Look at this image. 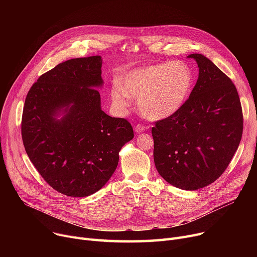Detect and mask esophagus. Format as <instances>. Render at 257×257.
<instances>
[{
    "instance_id": "esophagus-1",
    "label": "esophagus",
    "mask_w": 257,
    "mask_h": 257,
    "mask_svg": "<svg viewBox=\"0 0 257 257\" xmlns=\"http://www.w3.org/2000/svg\"><path fill=\"white\" fill-rule=\"evenodd\" d=\"M145 130H146V127L144 125H141V124H139V125H137L136 127H134V131H136L137 133H142Z\"/></svg>"
}]
</instances>
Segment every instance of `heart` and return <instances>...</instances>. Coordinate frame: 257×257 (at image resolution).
<instances>
[{
    "instance_id": "b5f03b06",
    "label": "heart",
    "mask_w": 257,
    "mask_h": 257,
    "mask_svg": "<svg viewBox=\"0 0 257 257\" xmlns=\"http://www.w3.org/2000/svg\"><path fill=\"white\" fill-rule=\"evenodd\" d=\"M194 75L183 62H163L127 72L120 84L111 88V100L117 107L138 99L140 112L149 119H163L178 112L192 92Z\"/></svg>"
}]
</instances>
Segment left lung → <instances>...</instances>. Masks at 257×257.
<instances>
[{
    "mask_svg": "<svg viewBox=\"0 0 257 257\" xmlns=\"http://www.w3.org/2000/svg\"><path fill=\"white\" fill-rule=\"evenodd\" d=\"M199 77L190 98L175 114L152 127L155 167L167 182L196 191L217 180L236 152L242 111L236 87L202 54H191Z\"/></svg>",
    "mask_w": 257,
    "mask_h": 257,
    "instance_id": "left-lung-1",
    "label": "left lung"
}]
</instances>
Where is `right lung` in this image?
<instances>
[{
    "instance_id": "right-lung-1",
    "label": "right lung",
    "mask_w": 257,
    "mask_h": 257,
    "mask_svg": "<svg viewBox=\"0 0 257 257\" xmlns=\"http://www.w3.org/2000/svg\"><path fill=\"white\" fill-rule=\"evenodd\" d=\"M101 67L98 55L66 60L40 76L25 100V150L47 183L66 196L98 192L134 137L127 119L101 109Z\"/></svg>"
}]
</instances>
